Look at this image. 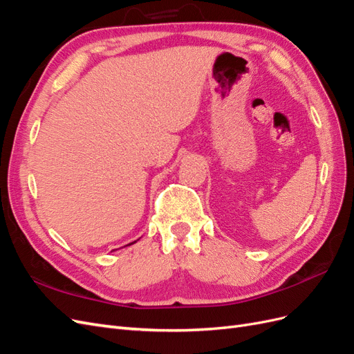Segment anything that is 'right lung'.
Wrapping results in <instances>:
<instances>
[{
	"instance_id": "obj_1",
	"label": "right lung",
	"mask_w": 354,
	"mask_h": 354,
	"mask_svg": "<svg viewBox=\"0 0 354 354\" xmlns=\"http://www.w3.org/2000/svg\"><path fill=\"white\" fill-rule=\"evenodd\" d=\"M131 243H134V242H131ZM131 243H130V245H131Z\"/></svg>"
}]
</instances>
